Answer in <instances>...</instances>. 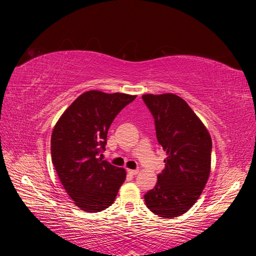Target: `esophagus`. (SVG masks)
<instances>
[{
  "label": "esophagus",
  "mask_w": 256,
  "mask_h": 256,
  "mask_svg": "<svg viewBox=\"0 0 256 256\" xmlns=\"http://www.w3.org/2000/svg\"><path fill=\"white\" fill-rule=\"evenodd\" d=\"M128 172L131 174V175H138V170H128Z\"/></svg>",
  "instance_id": "obj_1"
}]
</instances>
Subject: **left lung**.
Returning <instances> with one entry per match:
<instances>
[{
    "instance_id": "8db88e82",
    "label": "left lung",
    "mask_w": 256,
    "mask_h": 256,
    "mask_svg": "<svg viewBox=\"0 0 256 256\" xmlns=\"http://www.w3.org/2000/svg\"><path fill=\"white\" fill-rule=\"evenodd\" d=\"M142 99L154 118L157 140L167 154L156 186L144 194L145 204L162 218H176L192 208L208 182L211 138L180 96L144 94Z\"/></svg>"
}]
</instances>
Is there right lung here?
<instances>
[{
  "label": "right lung",
  "instance_id": "1",
  "mask_svg": "<svg viewBox=\"0 0 256 256\" xmlns=\"http://www.w3.org/2000/svg\"><path fill=\"white\" fill-rule=\"evenodd\" d=\"M136 96L91 90L79 96L58 120L52 134V160L74 204L99 212L113 204L126 172L99 156L113 120Z\"/></svg>",
  "mask_w": 256,
  "mask_h": 256
}]
</instances>
